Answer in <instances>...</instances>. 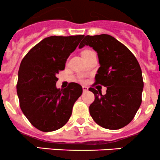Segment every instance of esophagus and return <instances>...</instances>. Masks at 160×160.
I'll return each instance as SVG.
<instances>
[{
	"label": "esophagus",
	"instance_id": "1",
	"mask_svg": "<svg viewBox=\"0 0 160 160\" xmlns=\"http://www.w3.org/2000/svg\"><path fill=\"white\" fill-rule=\"evenodd\" d=\"M82 89H83V92H87L88 91V87L86 86H82Z\"/></svg>",
	"mask_w": 160,
	"mask_h": 160
}]
</instances>
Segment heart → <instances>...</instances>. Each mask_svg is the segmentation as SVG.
I'll return each instance as SVG.
<instances>
[{"label": "heart", "mask_w": 160, "mask_h": 160, "mask_svg": "<svg viewBox=\"0 0 160 160\" xmlns=\"http://www.w3.org/2000/svg\"><path fill=\"white\" fill-rule=\"evenodd\" d=\"M81 80H82V81H83V78H82V77H81Z\"/></svg>", "instance_id": "b5f03b06"}]
</instances>
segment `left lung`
I'll use <instances>...</instances> for the list:
<instances>
[{
    "label": "left lung",
    "instance_id": "1",
    "mask_svg": "<svg viewBox=\"0 0 160 160\" xmlns=\"http://www.w3.org/2000/svg\"><path fill=\"white\" fill-rule=\"evenodd\" d=\"M85 46L96 51L100 65L93 85L107 87L105 95L88 88L95 96L90 115L104 128H122L133 120L142 103L144 83L140 65L129 49L110 35L86 36L78 47Z\"/></svg>",
    "mask_w": 160,
    "mask_h": 160
}]
</instances>
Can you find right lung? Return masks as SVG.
Returning a JSON list of instances; mask_svg holds the SVG:
<instances>
[{
    "label": "right lung",
    "mask_w": 160,
    "mask_h": 160,
    "mask_svg": "<svg viewBox=\"0 0 160 160\" xmlns=\"http://www.w3.org/2000/svg\"><path fill=\"white\" fill-rule=\"evenodd\" d=\"M84 35L49 36L25 56L18 74L17 94L25 116L36 128L53 132L68 121L74 103L82 93V86L72 82L58 88L57 75Z\"/></svg>",
    "instance_id": "right-lung-1"
}]
</instances>
